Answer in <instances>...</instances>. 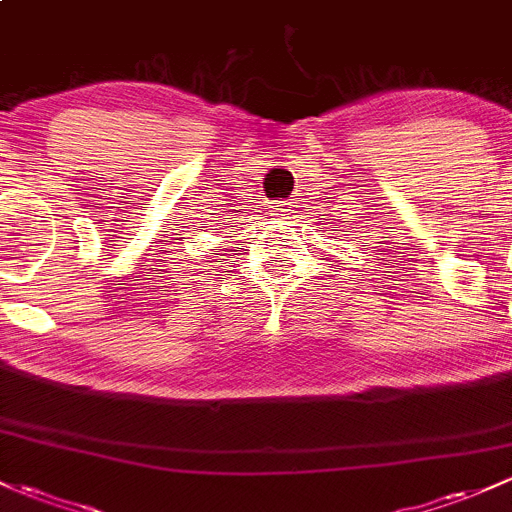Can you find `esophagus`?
Instances as JSON below:
<instances>
[{
    "mask_svg": "<svg viewBox=\"0 0 512 512\" xmlns=\"http://www.w3.org/2000/svg\"><path fill=\"white\" fill-rule=\"evenodd\" d=\"M283 212H285V214H290V212H293V205H285V207H283Z\"/></svg>",
    "mask_w": 512,
    "mask_h": 512,
    "instance_id": "1",
    "label": "esophagus"
}]
</instances>
